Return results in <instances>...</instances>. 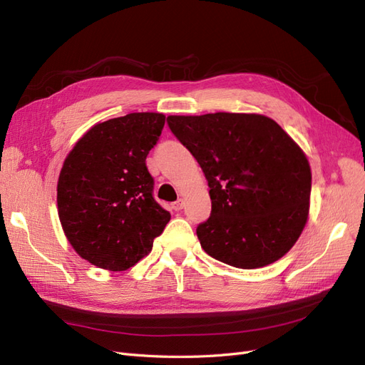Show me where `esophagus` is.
Returning a JSON list of instances; mask_svg holds the SVG:
<instances>
[{"instance_id":"esophagus-1","label":"esophagus","mask_w":365,"mask_h":365,"mask_svg":"<svg viewBox=\"0 0 365 365\" xmlns=\"http://www.w3.org/2000/svg\"><path fill=\"white\" fill-rule=\"evenodd\" d=\"M182 207H184V201L182 200H178V201L172 204V208L175 210V212H181Z\"/></svg>"}]
</instances>
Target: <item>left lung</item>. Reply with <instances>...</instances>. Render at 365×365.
Wrapping results in <instances>:
<instances>
[{
    "label": "left lung",
    "mask_w": 365,
    "mask_h": 365,
    "mask_svg": "<svg viewBox=\"0 0 365 365\" xmlns=\"http://www.w3.org/2000/svg\"><path fill=\"white\" fill-rule=\"evenodd\" d=\"M168 123L208 181L212 215L196 228L208 256L242 269L283 257L309 216L303 149L262 114L169 115Z\"/></svg>",
    "instance_id": "8db88e82"
}]
</instances>
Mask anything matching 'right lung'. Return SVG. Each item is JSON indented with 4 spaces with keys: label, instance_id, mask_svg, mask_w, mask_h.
Instances as JSON below:
<instances>
[{
    "label": "right lung",
    "instance_id": "add662e5",
    "mask_svg": "<svg viewBox=\"0 0 365 365\" xmlns=\"http://www.w3.org/2000/svg\"><path fill=\"white\" fill-rule=\"evenodd\" d=\"M164 121L160 113H132L97 123L63 161L58 180L61 225L74 251L98 268L134 267L170 220L153 200L146 168Z\"/></svg>",
    "mask_w": 365,
    "mask_h": 365
}]
</instances>
